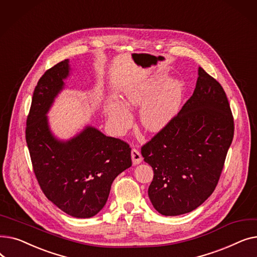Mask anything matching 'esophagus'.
<instances>
[{"mask_svg": "<svg viewBox=\"0 0 257 257\" xmlns=\"http://www.w3.org/2000/svg\"><path fill=\"white\" fill-rule=\"evenodd\" d=\"M131 158H132L133 165H140L143 161V156H142V154L140 153V151L138 149H132Z\"/></svg>", "mask_w": 257, "mask_h": 257, "instance_id": "esophagus-1", "label": "esophagus"}]
</instances>
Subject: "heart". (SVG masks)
<instances>
[{
    "label": "heart",
    "instance_id": "obj_1",
    "mask_svg": "<svg viewBox=\"0 0 257 257\" xmlns=\"http://www.w3.org/2000/svg\"><path fill=\"white\" fill-rule=\"evenodd\" d=\"M161 84V79L143 81L124 91L123 102L108 100L104 111L113 130L121 133L131 125L132 115L127 106H143L140 120L147 131L159 132L165 129L179 112L184 84L178 79H171L163 86Z\"/></svg>",
    "mask_w": 257,
    "mask_h": 257
}]
</instances>
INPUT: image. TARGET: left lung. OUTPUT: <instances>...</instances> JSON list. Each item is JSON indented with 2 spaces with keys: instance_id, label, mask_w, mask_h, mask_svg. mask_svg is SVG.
I'll list each match as a JSON object with an SVG mask.
<instances>
[{
  "instance_id": "left-lung-1",
  "label": "left lung",
  "mask_w": 257,
  "mask_h": 257,
  "mask_svg": "<svg viewBox=\"0 0 257 257\" xmlns=\"http://www.w3.org/2000/svg\"><path fill=\"white\" fill-rule=\"evenodd\" d=\"M198 76L193 96L176 117L142 147L154 172L148 195L164 215L191 212L213 193L233 139L223 87L200 66Z\"/></svg>"
}]
</instances>
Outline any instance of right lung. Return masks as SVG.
I'll return each mask as SVG.
<instances>
[{
    "instance_id": "right-lung-1",
    "label": "right lung",
    "mask_w": 257,
    "mask_h": 257,
    "mask_svg": "<svg viewBox=\"0 0 257 257\" xmlns=\"http://www.w3.org/2000/svg\"><path fill=\"white\" fill-rule=\"evenodd\" d=\"M69 62L65 59L54 65L37 82L26 142L46 197L65 213L85 219L104 207L115 177L132 166L131 149L92 126H85L67 141L54 136L47 114L70 76Z\"/></svg>"
}]
</instances>
